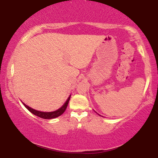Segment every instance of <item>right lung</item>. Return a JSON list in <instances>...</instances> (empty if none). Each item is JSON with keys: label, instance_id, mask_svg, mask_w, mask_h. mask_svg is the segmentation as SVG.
<instances>
[{"label": "right lung", "instance_id": "obj_1", "mask_svg": "<svg viewBox=\"0 0 158 158\" xmlns=\"http://www.w3.org/2000/svg\"><path fill=\"white\" fill-rule=\"evenodd\" d=\"M70 98V96L69 97L68 99H67V100L66 101V102L64 104V105L60 107L59 109L56 110H55V111H53V112H42V111H39V110H35V109L31 108V107H30V106L25 105L24 103H23V105L25 106L26 108L30 112H31L32 113L34 114L35 115L38 116V117H41V118H43V119H49L56 118V117H58L60 115H61L65 111L66 107H67V106H68V104H69Z\"/></svg>", "mask_w": 158, "mask_h": 158}]
</instances>
